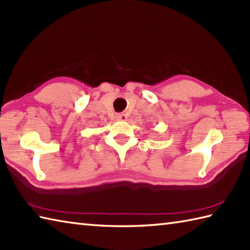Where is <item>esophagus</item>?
Wrapping results in <instances>:
<instances>
[{"label":"esophagus","instance_id":"esophagus-1","mask_svg":"<svg viewBox=\"0 0 250 250\" xmlns=\"http://www.w3.org/2000/svg\"><path fill=\"white\" fill-rule=\"evenodd\" d=\"M117 118H118V120L125 121L126 120V115H125V114H118V115H117Z\"/></svg>","mask_w":250,"mask_h":250}]
</instances>
